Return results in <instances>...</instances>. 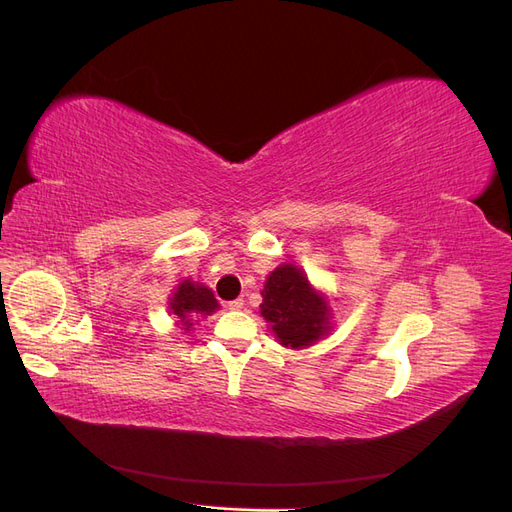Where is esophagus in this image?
I'll return each instance as SVG.
<instances>
[{
    "label": "esophagus",
    "instance_id": "obj_1",
    "mask_svg": "<svg viewBox=\"0 0 512 512\" xmlns=\"http://www.w3.org/2000/svg\"><path fill=\"white\" fill-rule=\"evenodd\" d=\"M227 307H229L231 311H240V309L244 307V300H242V298H235V300H231V303H227Z\"/></svg>",
    "mask_w": 512,
    "mask_h": 512
}]
</instances>
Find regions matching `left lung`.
Segmentation results:
<instances>
[{
	"instance_id": "obj_1",
	"label": "left lung",
	"mask_w": 512,
	"mask_h": 512,
	"mask_svg": "<svg viewBox=\"0 0 512 512\" xmlns=\"http://www.w3.org/2000/svg\"><path fill=\"white\" fill-rule=\"evenodd\" d=\"M261 298V318L285 348H309L333 331L329 296L309 283L303 268L294 264L274 268L266 277Z\"/></svg>"
}]
</instances>
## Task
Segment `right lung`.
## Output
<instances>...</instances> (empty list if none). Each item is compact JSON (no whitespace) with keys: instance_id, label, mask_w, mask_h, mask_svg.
Segmentation results:
<instances>
[{"instance_id":"1","label":"right lung","mask_w":512,"mask_h":512,"mask_svg":"<svg viewBox=\"0 0 512 512\" xmlns=\"http://www.w3.org/2000/svg\"><path fill=\"white\" fill-rule=\"evenodd\" d=\"M218 307L214 292L192 279H183L173 290V296L168 298V313L177 320V326L183 333H190L196 322L212 316Z\"/></svg>"}]
</instances>
